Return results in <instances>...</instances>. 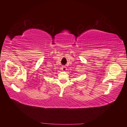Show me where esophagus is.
I'll use <instances>...</instances> for the list:
<instances>
[{
	"mask_svg": "<svg viewBox=\"0 0 127 127\" xmlns=\"http://www.w3.org/2000/svg\"><path fill=\"white\" fill-rule=\"evenodd\" d=\"M62 70H63V71H65V70H66V66H63V67H62Z\"/></svg>",
	"mask_w": 127,
	"mask_h": 127,
	"instance_id": "esophagus-1",
	"label": "esophagus"
}]
</instances>
